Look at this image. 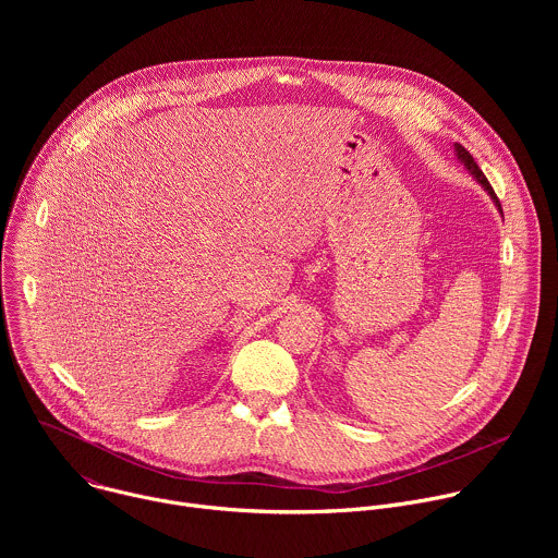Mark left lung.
I'll return each instance as SVG.
<instances>
[{
	"label": "left lung",
	"instance_id": "8db88e82",
	"mask_svg": "<svg viewBox=\"0 0 558 558\" xmlns=\"http://www.w3.org/2000/svg\"><path fill=\"white\" fill-rule=\"evenodd\" d=\"M454 151H457V156L461 158V163H463V166H465V168H468V170H470V172L474 174V179H476V181H480V183H482V185L486 187V192H488V194L493 196V201H495V203H497V207L501 209V203H499V198H497V194H495L493 185H490V183H488V179L484 177L482 168L474 163V158H472V154H470V151H468V149H465L463 145H459V143H454Z\"/></svg>",
	"mask_w": 558,
	"mask_h": 558
}]
</instances>
